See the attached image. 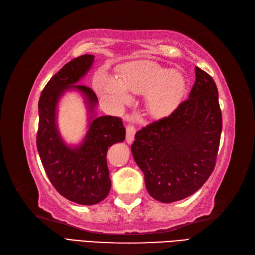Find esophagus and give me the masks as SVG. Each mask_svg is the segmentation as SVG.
Here are the masks:
<instances>
[{"instance_id": "esophagus-1", "label": "esophagus", "mask_w": 255, "mask_h": 255, "mask_svg": "<svg viewBox=\"0 0 255 255\" xmlns=\"http://www.w3.org/2000/svg\"><path fill=\"white\" fill-rule=\"evenodd\" d=\"M135 133H136L135 128L132 126V124H128L127 126V141L128 142V144H131V142L134 140Z\"/></svg>"}]
</instances>
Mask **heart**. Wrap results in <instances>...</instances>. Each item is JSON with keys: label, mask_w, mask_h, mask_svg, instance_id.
Here are the masks:
<instances>
[{"label": "heart", "mask_w": 255, "mask_h": 255, "mask_svg": "<svg viewBox=\"0 0 255 255\" xmlns=\"http://www.w3.org/2000/svg\"><path fill=\"white\" fill-rule=\"evenodd\" d=\"M95 88L103 97L118 105L131 101L128 92L146 94V106L153 117L170 116L181 104L186 89L182 72L167 70L151 61H139L128 67L120 79L101 73Z\"/></svg>", "instance_id": "obj_1"}]
</instances>
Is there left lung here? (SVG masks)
Here are the masks:
<instances>
[{
	"instance_id": "8db88e82",
	"label": "left lung",
	"mask_w": 255,
	"mask_h": 255,
	"mask_svg": "<svg viewBox=\"0 0 255 255\" xmlns=\"http://www.w3.org/2000/svg\"><path fill=\"white\" fill-rule=\"evenodd\" d=\"M188 99L135 134L131 146L153 199L171 203L194 194L212 174L222 133L219 92L212 77L195 68Z\"/></svg>"
}]
</instances>
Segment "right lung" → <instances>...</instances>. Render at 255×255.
I'll list each match as a JSON object with an SVG mask.
<instances>
[{"mask_svg": "<svg viewBox=\"0 0 255 255\" xmlns=\"http://www.w3.org/2000/svg\"><path fill=\"white\" fill-rule=\"evenodd\" d=\"M94 55H82L72 59L51 78L39 101V129L36 147L41 162L55 189L68 200L92 206L109 194L111 181L107 166L110 146L126 138L121 118L95 117L98 103L94 91L78 84L94 63ZM78 90L88 107L89 129L77 146L67 145L57 127V105L67 90Z\"/></svg>", "mask_w": 255, "mask_h": 255, "instance_id": "obj_1", "label": "right lung"}]
</instances>
